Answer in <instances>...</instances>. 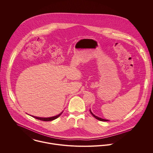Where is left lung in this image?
<instances>
[{"label":"left lung","mask_w":153,"mask_h":153,"mask_svg":"<svg viewBox=\"0 0 153 153\" xmlns=\"http://www.w3.org/2000/svg\"><path fill=\"white\" fill-rule=\"evenodd\" d=\"M90 113H91V114L96 119H97V120H100V121H109L108 120H106V119H102V118H100V117H97V116H95L92 112H91V111L90 110Z\"/></svg>","instance_id":"8db88e82"}]
</instances>
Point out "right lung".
Masks as SVG:
<instances>
[{
  "mask_svg": "<svg viewBox=\"0 0 153 153\" xmlns=\"http://www.w3.org/2000/svg\"><path fill=\"white\" fill-rule=\"evenodd\" d=\"M62 113H63V111L62 113H60L59 114H58L57 116H53V117H36V116H31L34 117L35 119H37L38 120H42V121H51V120H55L56 119L58 118L62 114Z\"/></svg>",
  "mask_w": 153,
  "mask_h": 153,
  "instance_id": "1",
  "label": "right lung"
}]
</instances>
